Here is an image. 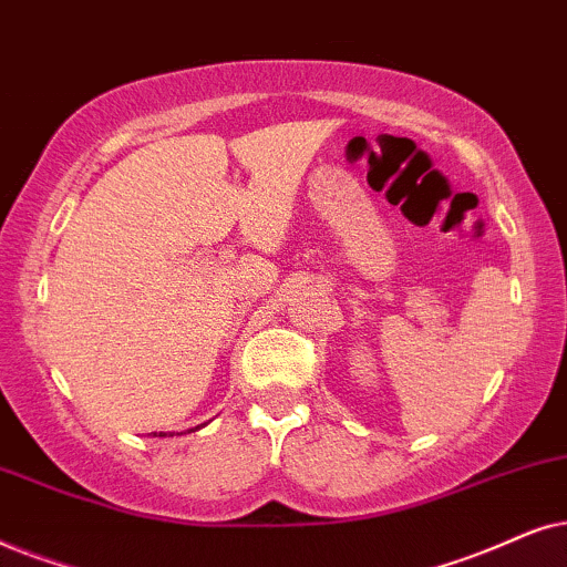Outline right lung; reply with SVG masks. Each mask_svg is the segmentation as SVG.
Listing matches in <instances>:
<instances>
[{
  "label": "right lung",
  "instance_id": "right-lung-1",
  "mask_svg": "<svg viewBox=\"0 0 567 567\" xmlns=\"http://www.w3.org/2000/svg\"><path fill=\"white\" fill-rule=\"evenodd\" d=\"M161 435H165V433H161Z\"/></svg>",
  "mask_w": 567,
  "mask_h": 567
}]
</instances>
